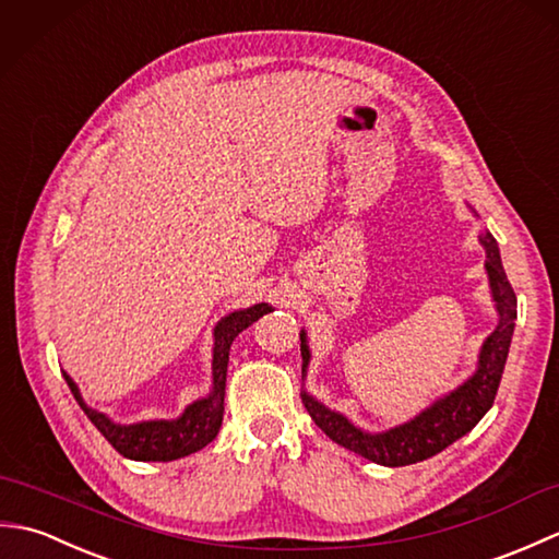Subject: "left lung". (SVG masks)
I'll list each match as a JSON object with an SVG mask.
<instances>
[{
	"instance_id": "8db88e82",
	"label": "left lung",
	"mask_w": 559,
	"mask_h": 559,
	"mask_svg": "<svg viewBox=\"0 0 559 559\" xmlns=\"http://www.w3.org/2000/svg\"><path fill=\"white\" fill-rule=\"evenodd\" d=\"M480 242L485 247V269L490 276L492 298L497 302V314H500V324L483 343L478 370L468 382H463L456 391L449 396L439 399L430 408L423 411L418 418L411 423L394 427V430L382 435H367L358 427L350 425L341 413L324 408L317 403L310 394H302V403L312 420L329 439L336 444L346 447L355 454L370 459L382 466H408V463H418L430 459L439 451L447 449L459 437L471 432L473 427L480 423L485 413L490 411L495 403L497 389H500V379L504 372V362L509 355V343L514 334V319H516V295L512 283H509L500 249H497L495 237L490 233L480 235ZM300 353H302V372L307 362H310V348H307L305 331L300 334Z\"/></svg>"
}]
</instances>
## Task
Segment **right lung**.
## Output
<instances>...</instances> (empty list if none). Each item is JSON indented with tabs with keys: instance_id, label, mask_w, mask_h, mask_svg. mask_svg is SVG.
<instances>
[{
	"instance_id": "obj_1",
	"label": "right lung",
	"mask_w": 559,
	"mask_h": 559,
	"mask_svg": "<svg viewBox=\"0 0 559 559\" xmlns=\"http://www.w3.org/2000/svg\"><path fill=\"white\" fill-rule=\"evenodd\" d=\"M271 312L266 302L247 307V310L233 312L223 317L216 331H213V391L211 396L194 401L189 406L182 418L177 420H151L139 425H115L110 418H105L103 413L88 408L83 403L76 384L71 382V377L64 372L67 384L71 394L79 401L83 413L88 415V420L98 427V432L108 439L115 451H120L122 456L134 461H175L194 451L204 449L209 442L216 439L221 423H223V396H225V374H228V355L235 336L245 331L249 324H254L259 317Z\"/></svg>"
}]
</instances>
